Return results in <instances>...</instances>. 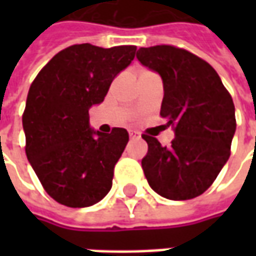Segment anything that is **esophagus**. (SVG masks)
<instances>
[{
    "label": "esophagus",
    "mask_w": 256,
    "mask_h": 256,
    "mask_svg": "<svg viewBox=\"0 0 256 256\" xmlns=\"http://www.w3.org/2000/svg\"><path fill=\"white\" fill-rule=\"evenodd\" d=\"M130 138H133V140H140L141 138V136H140V133H137V132H134V130H132L130 132Z\"/></svg>",
    "instance_id": "obj_1"
}]
</instances>
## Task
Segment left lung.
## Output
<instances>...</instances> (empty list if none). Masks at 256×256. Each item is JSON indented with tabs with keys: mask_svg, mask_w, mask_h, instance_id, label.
I'll return each mask as SVG.
<instances>
[{
	"mask_svg": "<svg viewBox=\"0 0 256 256\" xmlns=\"http://www.w3.org/2000/svg\"><path fill=\"white\" fill-rule=\"evenodd\" d=\"M137 58L160 75V115L176 134L168 146L142 136L148 144L141 160L146 181L170 200L198 198L230 156L236 132L233 100L214 68L188 50L170 45L140 48Z\"/></svg>",
	"mask_w": 256,
	"mask_h": 256,
	"instance_id": "left-lung-1",
	"label": "left lung"
}]
</instances>
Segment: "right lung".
<instances>
[{"instance_id": "right-lung-1", "label": "right lung", "mask_w": 256, "mask_h": 256, "mask_svg": "<svg viewBox=\"0 0 256 256\" xmlns=\"http://www.w3.org/2000/svg\"><path fill=\"white\" fill-rule=\"evenodd\" d=\"M136 46L80 44L58 52L31 84L23 128L26 155L48 194L67 207H90L111 190L114 167L128 142L126 128H90L89 110L130 66Z\"/></svg>"}]
</instances>
